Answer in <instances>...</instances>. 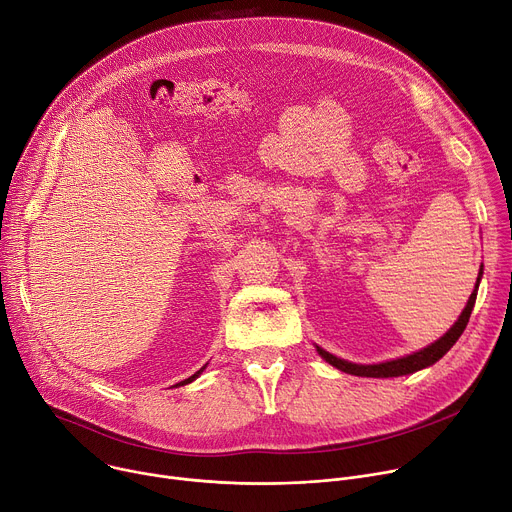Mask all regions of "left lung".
Masks as SVG:
<instances>
[{
  "mask_svg": "<svg viewBox=\"0 0 512 512\" xmlns=\"http://www.w3.org/2000/svg\"><path fill=\"white\" fill-rule=\"evenodd\" d=\"M480 277H482V271H480ZM480 277H478V284H476V290L472 292L470 300H468V306L463 308L461 316L457 318V322L453 324V327L435 343H431L429 347L416 351L412 355H406V357H400V359H392V361H386V363H376V365H357V363H349L345 359H339L335 355H331L329 351H324L320 347H316L318 355L329 361L331 365H335L337 369L345 371V374H351V376H361V378H398V376H406V374H414V371L423 369V367H429L433 365L435 361H439L453 345L455 341L461 337L463 329L468 327L470 322V314L474 310V304H476V296H478V286H480Z\"/></svg>",
  "mask_w": 512,
  "mask_h": 512,
  "instance_id": "8db88e82",
  "label": "left lung"
}]
</instances>
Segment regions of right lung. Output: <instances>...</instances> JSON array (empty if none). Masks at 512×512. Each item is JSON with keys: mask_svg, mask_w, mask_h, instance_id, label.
Segmentation results:
<instances>
[{"mask_svg": "<svg viewBox=\"0 0 512 512\" xmlns=\"http://www.w3.org/2000/svg\"><path fill=\"white\" fill-rule=\"evenodd\" d=\"M202 371H204V367H202V369H198V371H196V374H194L192 378H188V380H183V382H179V384L183 386V384H190V382H194V380H196V378H198V376L202 374ZM179 384H177V386H179Z\"/></svg>", "mask_w": 512, "mask_h": 512, "instance_id": "1", "label": "right lung"}]
</instances>
